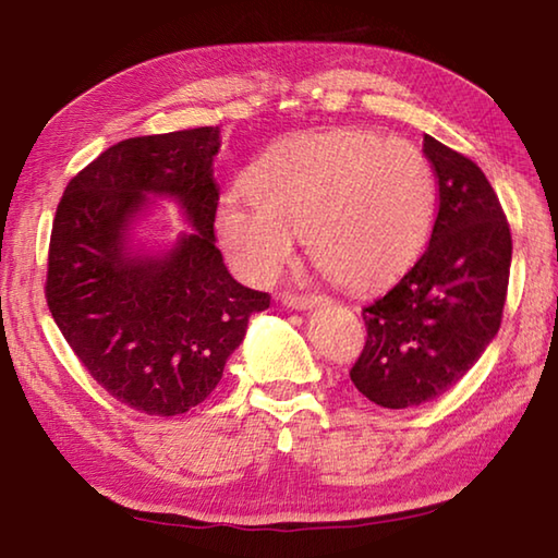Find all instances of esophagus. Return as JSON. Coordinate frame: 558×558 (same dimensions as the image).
<instances>
[{
	"instance_id": "obj_1",
	"label": "esophagus",
	"mask_w": 558,
	"mask_h": 558,
	"mask_svg": "<svg viewBox=\"0 0 558 558\" xmlns=\"http://www.w3.org/2000/svg\"><path fill=\"white\" fill-rule=\"evenodd\" d=\"M322 302H326L324 294H294V292L282 294V304H288L292 310H312Z\"/></svg>"
}]
</instances>
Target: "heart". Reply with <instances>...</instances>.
Segmentation results:
<instances>
[{
    "mask_svg": "<svg viewBox=\"0 0 558 558\" xmlns=\"http://www.w3.org/2000/svg\"><path fill=\"white\" fill-rule=\"evenodd\" d=\"M247 201L227 198L215 232L251 280L276 278L304 234L310 256L338 286L377 290L403 276L433 234L438 179L425 151L373 130L290 135L248 163Z\"/></svg>",
    "mask_w": 558,
    "mask_h": 558,
    "instance_id": "b5f03b06",
    "label": "heart"
}]
</instances>
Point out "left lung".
Instances as JSON below:
<instances>
[{"instance_id":"1","label":"left lung","mask_w":558,"mask_h":558,"mask_svg":"<svg viewBox=\"0 0 558 558\" xmlns=\"http://www.w3.org/2000/svg\"><path fill=\"white\" fill-rule=\"evenodd\" d=\"M438 217L421 258L385 298L363 307L367 338L351 367L360 395L385 409L445 395L494 341L504 319L512 239L476 163L430 135Z\"/></svg>"}]
</instances>
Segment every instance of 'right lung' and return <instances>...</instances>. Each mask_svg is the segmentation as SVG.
<instances>
[{
    "mask_svg": "<svg viewBox=\"0 0 558 558\" xmlns=\"http://www.w3.org/2000/svg\"><path fill=\"white\" fill-rule=\"evenodd\" d=\"M217 149L220 128L118 142L68 183L52 220V319L98 385L147 416H179L210 397L248 316L270 304L229 276L215 246ZM149 194L177 199L194 227L161 257L126 248Z\"/></svg>",
    "mask_w": 558,
    "mask_h": 558,
    "instance_id": "add662e5",
    "label": "right lung"
}]
</instances>
